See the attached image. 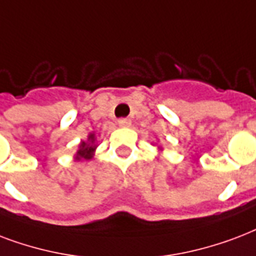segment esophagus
Instances as JSON below:
<instances>
[{"instance_id": "obj_1", "label": "esophagus", "mask_w": 256, "mask_h": 256, "mask_svg": "<svg viewBox=\"0 0 256 256\" xmlns=\"http://www.w3.org/2000/svg\"><path fill=\"white\" fill-rule=\"evenodd\" d=\"M118 126H122V128H130L132 126V122H130V118H120L118 120Z\"/></svg>"}]
</instances>
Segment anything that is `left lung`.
I'll return each mask as SVG.
<instances>
[{
	"instance_id": "1",
	"label": "left lung",
	"mask_w": 256,
	"mask_h": 256,
	"mask_svg": "<svg viewBox=\"0 0 256 256\" xmlns=\"http://www.w3.org/2000/svg\"><path fill=\"white\" fill-rule=\"evenodd\" d=\"M154 146H156V144H154ZM158 150H159L160 154H162V152H163V148H162V146H158Z\"/></svg>"
}]
</instances>
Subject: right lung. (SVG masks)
<instances>
[{"label": "right lung", "instance_id": "obj_1", "mask_svg": "<svg viewBox=\"0 0 256 256\" xmlns=\"http://www.w3.org/2000/svg\"><path fill=\"white\" fill-rule=\"evenodd\" d=\"M97 140L94 132H90L88 134L86 140H82V142L78 144V148H77L76 154L73 155V159L76 162H82V160H90L94 156V152H96L97 148Z\"/></svg>", "mask_w": 256, "mask_h": 256}]
</instances>
